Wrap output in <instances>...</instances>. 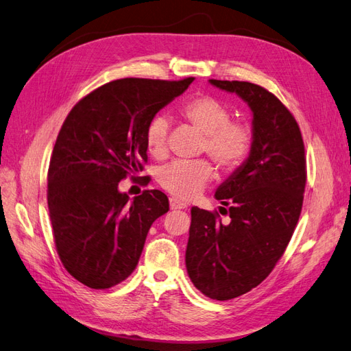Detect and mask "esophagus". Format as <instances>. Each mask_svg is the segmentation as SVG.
<instances>
[{
	"instance_id": "1",
	"label": "esophagus",
	"mask_w": 351,
	"mask_h": 351,
	"mask_svg": "<svg viewBox=\"0 0 351 351\" xmlns=\"http://www.w3.org/2000/svg\"><path fill=\"white\" fill-rule=\"evenodd\" d=\"M187 205L184 204V202H182L180 201V199H177V197H169V208H171V210H184Z\"/></svg>"
}]
</instances>
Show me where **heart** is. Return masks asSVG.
<instances>
[{
  "label": "heart",
  "instance_id": "1",
  "mask_svg": "<svg viewBox=\"0 0 351 351\" xmlns=\"http://www.w3.org/2000/svg\"><path fill=\"white\" fill-rule=\"evenodd\" d=\"M180 117L204 132L199 152L206 154L223 173H233L246 159L254 146V130L250 122L232 119V109L213 94H197L178 109ZM147 152L162 159L168 152V121L155 117L145 132ZM214 168L206 159L176 160L158 174L160 187L180 199H192L211 182Z\"/></svg>",
  "mask_w": 351,
  "mask_h": 351
}]
</instances>
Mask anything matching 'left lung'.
I'll list each match as a JSON object with an SVG mask.
<instances>
[{"instance_id":"1","label":"left lung","mask_w":351,"mask_h":351,"mask_svg":"<svg viewBox=\"0 0 351 351\" xmlns=\"http://www.w3.org/2000/svg\"><path fill=\"white\" fill-rule=\"evenodd\" d=\"M210 82L236 93L254 115V146L242 167L217 189L220 213L192 208L186 250L189 278L204 295L232 300L266 279L298 223L307 180L298 122L269 90L246 81Z\"/></svg>"}]
</instances>
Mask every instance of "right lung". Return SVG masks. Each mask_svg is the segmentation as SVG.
<instances>
[{
  "label": "right lung",
  "mask_w": 351,
  "mask_h": 351,
  "mask_svg": "<svg viewBox=\"0 0 351 351\" xmlns=\"http://www.w3.org/2000/svg\"><path fill=\"white\" fill-rule=\"evenodd\" d=\"M195 78H122L82 97L66 117L47 183L56 250L71 276L108 289L134 271L150 226L169 210L160 191L130 201L121 180L143 171L147 124Z\"/></svg>",
  "instance_id": "1"
}]
</instances>
